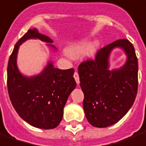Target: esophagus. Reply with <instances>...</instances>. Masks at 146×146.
Returning a JSON list of instances; mask_svg holds the SVG:
<instances>
[{
	"label": "esophagus",
	"instance_id": "1",
	"mask_svg": "<svg viewBox=\"0 0 146 146\" xmlns=\"http://www.w3.org/2000/svg\"><path fill=\"white\" fill-rule=\"evenodd\" d=\"M74 78H75V81H76V83L79 84V82H80V81H79V76H78V74L77 71H75V73H74Z\"/></svg>",
	"mask_w": 146,
	"mask_h": 146
}]
</instances>
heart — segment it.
<instances>
[{"label":"heart","instance_id":"heart-1","mask_svg":"<svg viewBox=\"0 0 146 146\" xmlns=\"http://www.w3.org/2000/svg\"><path fill=\"white\" fill-rule=\"evenodd\" d=\"M98 48V42H94L89 44L86 41H83L69 47L67 50L68 56L72 58H78L87 52L88 56H93L96 53Z\"/></svg>","mask_w":146,"mask_h":146}]
</instances>
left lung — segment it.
<instances>
[{"label": "left lung", "instance_id": "left-lung-1", "mask_svg": "<svg viewBox=\"0 0 146 146\" xmlns=\"http://www.w3.org/2000/svg\"><path fill=\"white\" fill-rule=\"evenodd\" d=\"M120 48L127 61L118 69L109 70V56ZM137 58L133 45L127 39H119L98 50L94 60L78 66L83 108L88 122L95 127L115 124L127 113L137 92Z\"/></svg>", "mask_w": 146, "mask_h": 146}]
</instances>
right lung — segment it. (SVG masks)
Instances as JSON below:
<instances>
[{
	"label": "right lung",
	"mask_w": 146,
	"mask_h": 146,
	"mask_svg": "<svg viewBox=\"0 0 146 146\" xmlns=\"http://www.w3.org/2000/svg\"><path fill=\"white\" fill-rule=\"evenodd\" d=\"M38 38L56 49L52 40L38 30H29L17 43L9 57L7 85L11 102L19 115L33 127L52 129L61 122L64 108L69 95L76 86L75 70L54 68L51 61L37 75L27 77L19 72L16 59L19 45L28 39Z\"/></svg>",
	"instance_id": "add662e5"
}]
</instances>
